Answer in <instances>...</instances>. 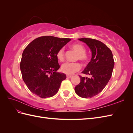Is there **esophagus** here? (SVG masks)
I'll use <instances>...</instances> for the list:
<instances>
[{
    "label": "esophagus",
    "mask_w": 133,
    "mask_h": 133,
    "mask_svg": "<svg viewBox=\"0 0 133 133\" xmlns=\"http://www.w3.org/2000/svg\"><path fill=\"white\" fill-rule=\"evenodd\" d=\"M66 77H67L68 78H69V79H70V78H71L72 77H73V76H72L71 75H68L66 76Z\"/></svg>",
    "instance_id": "1"
}]
</instances>
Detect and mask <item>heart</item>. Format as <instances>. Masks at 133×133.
<instances>
[{
	"instance_id": "1",
	"label": "heart",
	"mask_w": 133,
	"mask_h": 133,
	"mask_svg": "<svg viewBox=\"0 0 133 133\" xmlns=\"http://www.w3.org/2000/svg\"><path fill=\"white\" fill-rule=\"evenodd\" d=\"M71 48L78 53L76 59H79L83 63H86L88 61V55L85 53V48L81 44H75L71 46ZM57 58L60 62H63L64 59V53L63 48L60 49L57 53ZM80 64L78 63H69L67 62L63 64L61 70L63 73L66 74L71 75L75 72L77 71L80 69Z\"/></svg>"
}]
</instances>
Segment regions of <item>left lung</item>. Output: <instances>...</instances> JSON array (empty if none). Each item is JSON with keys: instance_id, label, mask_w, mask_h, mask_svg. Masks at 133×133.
I'll list each match as a JSON object with an SVG mask.
<instances>
[{"instance_id": "1", "label": "left lung", "mask_w": 133, "mask_h": 133, "mask_svg": "<svg viewBox=\"0 0 133 133\" xmlns=\"http://www.w3.org/2000/svg\"><path fill=\"white\" fill-rule=\"evenodd\" d=\"M89 46L91 59L82 72L91 77L80 76V82L75 87L76 94L83 98H92L101 92L111 78L114 62L112 52L105 44L94 39H78Z\"/></svg>"}]
</instances>
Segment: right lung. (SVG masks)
Here are the masks:
<instances>
[{
	"mask_svg": "<svg viewBox=\"0 0 133 133\" xmlns=\"http://www.w3.org/2000/svg\"><path fill=\"white\" fill-rule=\"evenodd\" d=\"M71 41L44 36L34 39L24 50L20 64L22 78L28 89L42 98L57 93L66 75L56 72L60 68L58 51Z\"/></svg>",
	"mask_w": 133,
	"mask_h": 133,
	"instance_id": "right-lung-1",
	"label": "right lung"
}]
</instances>
